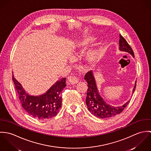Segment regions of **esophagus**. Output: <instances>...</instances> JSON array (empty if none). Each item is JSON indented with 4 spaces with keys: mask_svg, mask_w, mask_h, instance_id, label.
Listing matches in <instances>:
<instances>
[{
    "mask_svg": "<svg viewBox=\"0 0 151 151\" xmlns=\"http://www.w3.org/2000/svg\"><path fill=\"white\" fill-rule=\"evenodd\" d=\"M68 81L71 84H76L77 83H78L79 80H78V78L76 77V76H70L68 78Z\"/></svg>",
    "mask_w": 151,
    "mask_h": 151,
    "instance_id": "1",
    "label": "esophagus"
}]
</instances>
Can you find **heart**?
Here are the masks:
<instances>
[{"label": "heart", "mask_w": 151, "mask_h": 151, "mask_svg": "<svg viewBox=\"0 0 151 151\" xmlns=\"http://www.w3.org/2000/svg\"><path fill=\"white\" fill-rule=\"evenodd\" d=\"M95 39L93 37H86L77 42L75 44L76 48L78 50H82L85 49L87 46L93 42ZM100 53L98 50H92L89 51L86 55V60L89 65L95 64L99 60Z\"/></svg>", "instance_id": "1"}]
</instances>
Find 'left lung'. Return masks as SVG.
I'll use <instances>...</instances> for the list:
<instances>
[{
	"mask_svg": "<svg viewBox=\"0 0 151 151\" xmlns=\"http://www.w3.org/2000/svg\"><path fill=\"white\" fill-rule=\"evenodd\" d=\"M119 49L120 51L128 52L132 55V57H134L132 48L126 40L120 34L119 40ZM84 78L88 83L87 86L88 87L86 99V106L88 110L97 117L106 119L120 114L129 104V101L123 106H113L109 105L104 100L99 93L92 70L86 73ZM136 83L137 81L135 83V86L132 90V93L134 92L136 88Z\"/></svg>",
	"mask_w": 151,
	"mask_h": 151,
	"instance_id": "left-lung-1",
	"label": "left lung"
}]
</instances>
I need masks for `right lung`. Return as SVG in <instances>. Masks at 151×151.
<instances>
[{"instance_id": "obj_1", "label": "right lung", "mask_w": 151, "mask_h": 151, "mask_svg": "<svg viewBox=\"0 0 151 151\" xmlns=\"http://www.w3.org/2000/svg\"><path fill=\"white\" fill-rule=\"evenodd\" d=\"M12 79L24 109L32 117L47 120L56 116L62 106L61 93L66 86L65 78L58 80L46 93L39 96L29 95L13 74Z\"/></svg>"}]
</instances>
